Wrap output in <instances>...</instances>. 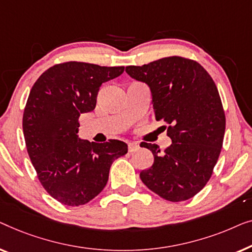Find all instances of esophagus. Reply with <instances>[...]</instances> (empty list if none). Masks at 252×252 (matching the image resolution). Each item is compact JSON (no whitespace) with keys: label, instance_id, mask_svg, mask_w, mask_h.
<instances>
[{"label":"esophagus","instance_id":"obj_1","mask_svg":"<svg viewBox=\"0 0 252 252\" xmlns=\"http://www.w3.org/2000/svg\"><path fill=\"white\" fill-rule=\"evenodd\" d=\"M138 148H139V145L137 143H129L127 144V151L130 152V153H132V152H136Z\"/></svg>","mask_w":252,"mask_h":252}]
</instances>
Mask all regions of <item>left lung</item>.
I'll use <instances>...</instances> for the list:
<instances>
[{
  "mask_svg": "<svg viewBox=\"0 0 252 252\" xmlns=\"http://www.w3.org/2000/svg\"><path fill=\"white\" fill-rule=\"evenodd\" d=\"M126 70L150 86L154 118L172 140L162 153L158 145L141 143L154 155L141 182L168 201L189 200L207 185L222 147L226 118L217 87L200 63L180 56Z\"/></svg>",
  "mask_w": 252,
  "mask_h": 252,
  "instance_id": "8db88e82",
  "label": "left lung"
}]
</instances>
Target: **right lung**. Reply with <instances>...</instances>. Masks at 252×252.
Returning <instances> with one entry per match:
<instances>
[{"label": "right lung", "mask_w": 252, "mask_h": 252, "mask_svg": "<svg viewBox=\"0 0 252 252\" xmlns=\"http://www.w3.org/2000/svg\"><path fill=\"white\" fill-rule=\"evenodd\" d=\"M125 66L65 62L36 80L23 115L27 152L43 189L60 203L86 204L104 189L114 160L126 154L123 141L90 143L77 138L82 113L94 111L99 88Z\"/></svg>", "instance_id": "add662e5"}]
</instances>
